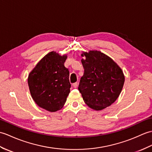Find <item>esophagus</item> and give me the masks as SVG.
Masks as SVG:
<instances>
[{
	"instance_id": "esophagus-1",
	"label": "esophagus",
	"mask_w": 152,
	"mask_h": 152,
	"mask_svg": "<svg viewBox=\"0 0 152 152\" xmlns=\"http://www.w3.org/2000/svg\"><path fill=\"white\" fill-rule=\"evenodd\" d=\"M72 85H73V88H76L77 87V86H78V83H77V82H76V83H73Z\"/></svg>"
}]
</instances>
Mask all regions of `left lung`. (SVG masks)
Instances as JSON below:
<instances>
[{
    "mask_svg": "<svg viewBox=\"0 0 152 152\" xmlns=\"http://www.w3.org/2000/svg\"><path fill=\"white\" fill-rule=\"evenodd\" d=\"M85 69L78 89L91 109L102 110L119 97L125 81L123 71L114 60L99 50L83 51Z\"/></svg>",
    "mask_w": 152,
    "mask_h": 152,
    "instance_id": "1",
    "label": "left lung"
}]
</instances>
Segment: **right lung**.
Listing matches in <instances>:
<instances>
[{
  "mask_svg": "<svg viewBox=\"0 0 152 152\" xmlns=\"http://www.w3.org/2000/svg\"><path fill=\"white\" fill-rule=\"evenodd\" d=\"M67 55L51 51L43 57L30 72L28 85L34 102L42 109L56 112L62 109L68 96L69 72L64 66Z\"/></svg>",
  "mask_w": 152,
  "mask_h": 152,
  "instance_id": "1",
  "label": "right lung"
}]
</instances>
